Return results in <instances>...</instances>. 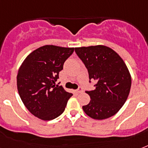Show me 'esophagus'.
Returning <instances> with one entry per match:
<instances>
[{
    "instance_id": "obj_1",
    "label": "esophagus",
    "mask_w": 148,
    "mask_h": 148,
    "mask_svg": "<svg viewBox=\"0 0 148 148\" xmlns=\"http://www.w3.org/2000/svg\"><path fill=\"white\" fill-rule=\"evenodd\" d=\"M76 92L77 94H81V93L83 92V89H82V88H79L77 90H76Z\"/></svg>"
}]
</instances>
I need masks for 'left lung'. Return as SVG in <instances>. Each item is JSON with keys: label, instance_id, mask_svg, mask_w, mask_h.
Wrapping results in <instances>:
<instances>
[{"label": "left lung", "instance_id": "obj_1", "mask_svg": "<svg viewBox=\"0 0 148 148\" xmlns=\"http://www.w3.org/2000/svg\"><path fill=\"white\" fill-rule=\"evenodd\" d=\"M75 52L88 69L95 89L87 90L90 103L84 111L93 119L114 116L124 105L131 86V74L124 60L114 50L103 45L76 47Z\"/></svg>", "mask_w": 148, "mask_h": 148}]
</instances>
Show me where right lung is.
Returning <instances> with one entry per match:
<instances>
[{
  "label": "right lung",
  "instance_id": "1",
  "mask_svg": "<svg viewBox=\"0 0 148 148\" xmlns=\"http://www.w3.org/2000/svg\"><path fill=\"white\" fill-rule=\"evenodd\" d=\"M74 47L45 45L29 54L20 67L17 90L23 103L35 117L53 120L64 110L72 94L56 83Z\"/></svg>",
  "mask_w": 148,
  "mask_h": 148
}]
</instances>
